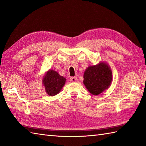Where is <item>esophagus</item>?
Returning a JSON list of instances; mask_svg holds the SVG:
<instances>
[{"label": "esophagus", "instance_id": "1", "mask_svg": "<svg viewBox=\"0 0 146 146\" xmlns=\"http://www.w3.org/2000/svg\"><path fill=\"white\" fill-rule=\"evenodd\" d=\"M70 80L71 82H77L78 79H77L76 77L75 76V77H71V78H70Z\"/></svg>", "mask_w": 146, "mask_h": 146}]
</instances>
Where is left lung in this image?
<instances>
[{"label":"left lung","instance_id":"1","mask_svg":"<svg viewBox=\"0 0 146 146\" xmlns=\"http://www.w3.org/2000/svg\"><path fill=\"white\" fill-rule=\"evenodd\" d=\"M83 83L90 94L97 95L110 85L112 74L110 67L105 63L89 66L83 75Z\"/></svg>","mask_w":146,"mask_h":146}]
</instances>
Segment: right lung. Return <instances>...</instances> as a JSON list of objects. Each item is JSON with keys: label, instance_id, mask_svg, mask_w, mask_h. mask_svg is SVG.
I'll use <instances>...</instances> for the list:
<instances>
[{"label": "right lung", "instance_id": "add662e5", "mask_svg": "<svg viewBox=\"0 0 146 146\" xmlns=\"http://www.w3.org/2000/svg\"><path fill=\"white\" fill-rule=\"evenodd\" d=\"M65 82L66 78L54 70L48 71L43 78V84L46 93L51 96L58 94L64 85Z\"/></svg>", "mask_w": 146, "mask_h": 146}]
</instances>
